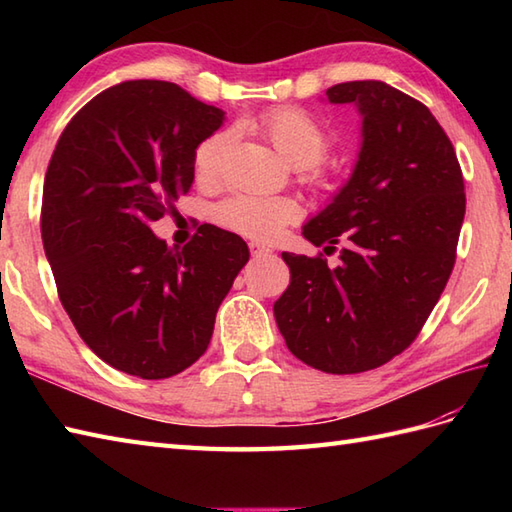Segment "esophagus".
I'll list each match as a JSON object with an SVG mask.
<instances>
[{"mask_svg":"<svg viewBox=\"0 0 512 512\" xmlns=\"http://www.w3.org/2000/svg\"><path fill=\"white\" fill-rule=\"evenodd\" d=\"M248 246H250V253H253L255 257H262V255L273 253V248L266 246V244H259V242H250Z\"/></svg>","mask_w":512,"mask_h":512,"instance_id":"obj_1","label":"esophagus"}]
</instances>
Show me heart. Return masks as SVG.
<instances>
[{
    "label": "heart",
    "mask_w": 512,
    "mask_h": 512,
    "mask_svg": "<svg viewBox=\"0 0 512 512\" xmlns=\"http://www.w3.org/2000/svg\"><path fill=\"white\" fill-rule=\"evenodd\" d=\"M253 129L288 165L297 169H312L308 180L317 187H332L330 171L319 167L334 147V132L317 114L299 105H281L264 112L253 121ZM231 143L226 132L211 134L193 151L195 178L211 184L220 176L224 151ZM215 222L253 239H273L284 226L297 220V204L284 198H259V195L235 193L215 206Z\"/></svg>",
    "instance_id": "heart-1"
}]
</instances>
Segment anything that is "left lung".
<instances>
[{"instance_id":"left-lung-1","label":"left lung","mask_w":512,"mask_h":512,"mask_svg":"<svg viewBox=\"0 0 512 512\" xmlns=\"http://www.w3.org/2000/svg\"><path fill=\"white\" fill-rule=\"evenodd\" d=\"M330 103H356L363 147L350 182L303 226V237L341 248L281 253L290 286L275 301L288 350L328 374H361L416 341L455 264L466 211L449 136L427 105L383 81L339 83Z\"/></svg>"}]
</instances>
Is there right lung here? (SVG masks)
<instances>
[{
  "instance_id": "obj_1",
  "label": "right lung",
  "mask_w": 512,
  "mask_h": 512,
  "mask_svg": "<svg viewBox=\"0 0 512 512\" xmlns=\"http://www.w3.org/2000/svg\"><path fill=\"white\" fill-rule=\"evenodd\" d=\"M224 112L167 81H125L65 125L43 182L41 239L65 312L107 365L145 380L206 352L248 246L202 224L171 248L149 224L193 184V151Z\"/></svg>"
}]
</instances>
